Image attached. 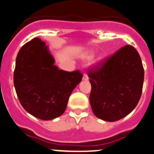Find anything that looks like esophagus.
Segmentation results:
<instances>
[{"instance_id":"1","label":"esophagus","mask_w":154,"mask_h":154,"mask_svg":"<svg viewBox=\"0 0 154 154\" xmlns=\"http://www.w3.org/2000/svg\"><path fill=\"white\" fill-rule=\"evenodd\" d=\"M83 80H88V75H87V74H83Z\"/></svg>"}]
</instances>
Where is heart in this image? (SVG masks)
<instances>
[{
    "label": "heart",
    "mask_w": 154,
    "mask_h": 154,
    "mask_svg": "<svg viewBox=\"0 0 154 154\" xmlns=\"http://www.w3.org/2000/svg\"><path fill=\"white\" fill-rule=\"evenodd\" d=\"M101 60H102V57H100V58H99V60H98V61H101Z\"/></svg>",
    "instance_id": "obj_1"
}]
</instances>
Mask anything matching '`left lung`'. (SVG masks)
<instances>
[{
    "mask_svg": "<svg viewBox=\"0 0 154 154\" xmlns=\"http://www.w3.org/2000/svg\"><path fill=\"white\" fill-rule=\"evenodd\" d=\"M144 68L136 48L125 45L88 70L94 116L116 122L130 114L142 92Z\"/></svg>",
    "mask_w": 154,
    "mask_h": 154,
    "instance_id": "1",
    "label": "left lung"
}]
</instances>
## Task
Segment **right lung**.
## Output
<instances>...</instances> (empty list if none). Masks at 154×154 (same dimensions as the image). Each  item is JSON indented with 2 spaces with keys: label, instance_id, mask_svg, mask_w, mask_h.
<instances>
[{
  "label": "right lung",
  "instance_id": "add662e5",
  "mask_svg": "<svg viewBox=\"0 0 154 154\" xmlns=\"http://www.w3.org/2000/svg\"><path fill=\"white\" fill-rule=\"evenodd\" d=\"M80 71L59 70L48 46L34 38L18 53L14 71V86L21 106L42 120L62 116L70 95L82 80Z\"/></svg>",
  "mask_w": 154,
  "mask_h": 154
}]
</instances>
